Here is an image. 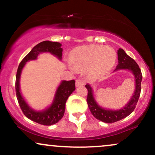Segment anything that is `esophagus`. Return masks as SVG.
<instances>
[{
  "label": "esophagus",
  "mask_w": 155,
  "mask_h": 155,
  "mask_svg": "<svg viewBox=\"0 0 155 155\" xmlns=\"http://www.w3.org/2000/svg\"><path fill=\"white\" fill-rule=\"evenodd\" d=\"M83 85H84V81L82 79H77L76 81V87H81L83 86Z\"/></svg>",
  "instance_id": "1"
}]
</instances>
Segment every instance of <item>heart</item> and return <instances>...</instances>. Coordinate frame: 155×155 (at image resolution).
Here are the masks:
<instances>
[{
	"mask_svg": "<svg viewBox=\"0 0 155 155\" xmlns=\"http://www.w3.org/2000/svg\"><path fill=\"white\" fill-rule=\"evenodd\" d=\"M117 53L111 47L103 45L82 46L70 54V68L73 71L87 69L92 76H104L114 67Z\"/></svg>",
	"mask_w": 155,
	"mask_h": 155,
	"instance_id": "obj_1",
	"label": "heart"
}]
</instances>
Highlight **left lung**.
Wrapping results in <instances>:
<instances>
[{"instance_id": "left-lung-1", "label": "left lung", "mask_w": 155, "mask_h": 155, "mask_svg": "<svg viewBox=\"0 0 155 155\" xmlns=\"http://www.w3.org/2000/svg\"><path fill=\"white\" fill-rule=\"evenodd\" d=\"M118 55V65L114 72L121 70H127L133 74L135 79V90L132 97L130 99L129 102L125 106L120 109L114 110L109 108H103L95 101L93 95V90L91 85L87 84L85 87L87 89V102L88 107L91 111L92 114L97 120L102 121L106 123H112L120 121L127 117L134 111L136 106L138 103L140 93V84L142 80V74L139 66L134 60L125 53L122 49H119L117 51Z\"/></svg>"}]
</instances>
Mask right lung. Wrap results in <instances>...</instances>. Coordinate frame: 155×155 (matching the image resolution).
Instances as JSON below:
<instances>
[{"label": "right lung", "instance_id": "1", "mask_svg": "<svg viewBox=\"0 0 155 155\" xmlns=\"http://www.w3.org/2000/svg\"><path fill=\"white\" fill-rule=\"evenodd\" d=\"M62 44L59 42H53L50 41H44L35 45L31 51L24 58L17 69V76H16V95L21 109L25 116L28 119L37 122V123L43 124V125H52L56 124L63 118L65 113V103L68 97L75 88V81H61L59 86L57 88L55 92L54 98L51 105L43 110L33 109L28 105L25 100L20 90V77L23 68L28 61L35 60L38 56L41 53H50L54 57H56L59 60H62L63 56V48H61Z\"/></svg>", "mask_w": 155, "mask_h": 155}]
</instances>
